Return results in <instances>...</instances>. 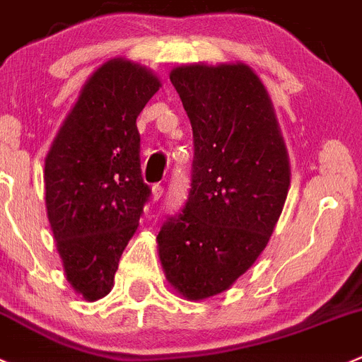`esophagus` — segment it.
<instances>
[{
	"instance_id": "1",
	"label": "esophagus",
	"mask_w": 362,
	"mask_h": 362,
	"mask_svg": "<svg viewBox=\"0 0 362 362\" xmlns=\"http://www.w3.org/2000/svg\"><path fill=\"white\" fill-rule=\"evenodd\" d=\"M161 195H163V187H161V185H154V187H153L154 201H158V199H160Z\"/></svg>"
}]
</instances>
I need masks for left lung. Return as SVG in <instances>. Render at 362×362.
Wrapping results in <instances>:
<instances>
[{
  "instance_id": "left-lung-1",
  "label": "left lung",
  "mask_w": 362,
  "mask_h": 362,
  "mask_svg": "<svg viewBox=\"0 0 362 362\" xmlns=\"http://www.w3.org/2000/svg\"><path fill=\"white\" fill-rule=\"evenodd\" d=\"M194 132L183 209L158 233L175 291L202 300L245 274L270 240L290 188V161L272 101L245 64L170 72Z\"/></svg>"
}]
</instances>
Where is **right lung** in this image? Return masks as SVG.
Listing matches in <instances>:
<instances>
[{
    "mask_svg": "<svg viewBox=\"0 0 362 362\" xmlns=\"http://www.w3.org/2000/svg\"><path fill=\"white\" fill-rule=\"evenodd\" d=\"M146 67L110 60L85 83L46 156V208L67 281L87 300L110 293L151 187L136 117L160 88Z\"/></svg>",
    "mask_w": 362,
    "mask_h": 362,
    "instance_id": "obj_1",
    "label": "right lung"
}]
</instances>
